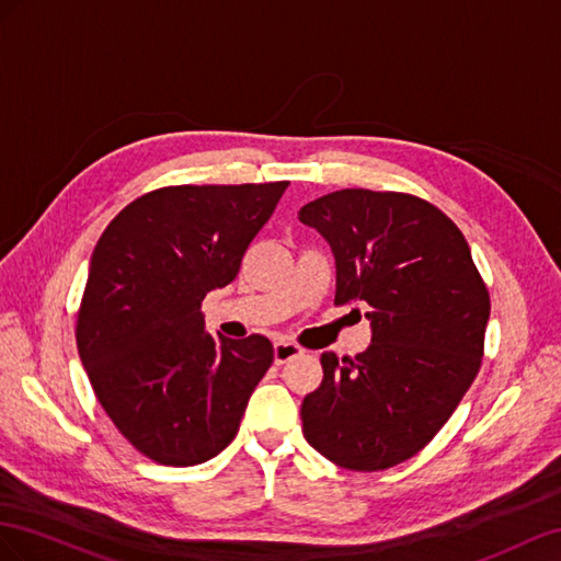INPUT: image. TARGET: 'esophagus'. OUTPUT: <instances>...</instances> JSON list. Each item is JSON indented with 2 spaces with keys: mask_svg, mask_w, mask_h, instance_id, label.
Here are the masks:
<instances>
[{
  "mask_svg": "<svg viewBox=\"0 0 561 561\" xmlns=\"http://www.w3.org/2000/svg\"><path fill=\"white\" fill-rule=\"evenodd\" d=\"M272 350H275V364H279V366L286 364V362H291L298 355H302V350L296 343H289V341H275Z\"/></svg>",
  "mask_w": 561,
  "mask_h": 561,
  "instance_id": "34e87169",
  "label": "esophagus"
}]
</instances>
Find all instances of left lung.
<instances>
[{"label": "left lung", "mask_w": 561, "mask_h": 561, "mask_svg": "<svg viewBox=\"0 0 561 561\" xmlns=\"http://www.w3.org/2000/svg\"><path fill=\"white\" fill-rule=\"evenodd\" d=\"M298 220L331 247L335 306H369L371 322L355 359L322 355L302 435L345 470H388L419 454L472 386L489 291L466 237L425 199L352 187L306 204Z\"/></svg>", "instance_id": "left-lung-1"}]
</instances>
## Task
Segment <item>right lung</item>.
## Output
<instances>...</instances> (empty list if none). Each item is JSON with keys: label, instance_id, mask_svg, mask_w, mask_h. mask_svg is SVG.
I'll return each instance as SVG.
<instances>
[{"label": "right lung", "instance_id": "obj_1", "mask_svg": "<svg viewBox=\"0 0 561 561\" xmlns=\"http://www.w3.org/2000/svg\"><path fill=\"white\" fill-rule=\"evenodd\" d=\"M286 185L154 190L122 209L93 249L79 359L110 421L154 462L187 468L218 456L270 369L267 339L211 335L199 308L237 277Z\"/></svg>", "mask_w": 561, "mask_h": 561}]
</instances>
